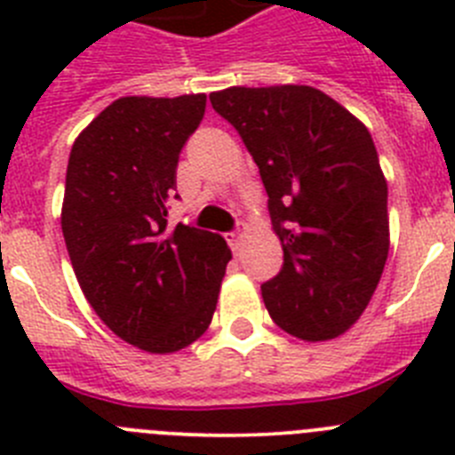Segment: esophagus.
<instances>
[{"label": "esophagus", "instance_id": "1", "mask_svg": "<svg viewBox=\"0 0 455 455\" xmlns=\"http://www.w3.org/2000/svg\"><path fill=\"white\" fill-rule=\"evenodd\" d=\"M225 239H228V243H230L232 251L236 252L241 248V241H243V236H241L239 232H228V235H225Z\"/></svg>", "mask_w": 455, "mask_h": 455}]
</instances>
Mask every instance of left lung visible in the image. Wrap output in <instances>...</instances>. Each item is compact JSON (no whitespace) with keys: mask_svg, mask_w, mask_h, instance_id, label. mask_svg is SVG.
Here are the masks:
<instances>
[{"mask_svg":"<svg viewBox=\"0 0 455 455\" xmlns=\"http://www.w3.org/2000/svg\"><path fill=\"white\" fill-rule=\"evenodd\" d=\"M209 100L255 159L283 243V268L262 284L268 315L299 339H335L387 262V180L371 134L312 86H232Z\"/></svg>","mask_w":455,"mask_h":455,"instance_id":"obj_1","label":"left lung"}]
</instances>
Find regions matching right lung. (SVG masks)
I'll use <instances>...</instances> for the list:
<instances>
[{"instance_id":"add662e5","label":"right lung","mask_w":455,"mask_h":455,"mask_svg":"<svg viewBox=\"0 0 455 455\" xmlns=\"http://www.w3.org/2000/svg\"><path fill=\"white\" fill-rule=\"evenodd\" d=\"M204 104V92L116 100L68 159L61 230L79 287L108 331L159 355L207 331L232 259L220 235L168 228L180 152Z\"/></svg>"}]
</instances>
